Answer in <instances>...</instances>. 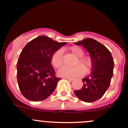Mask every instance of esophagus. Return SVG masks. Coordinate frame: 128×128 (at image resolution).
<instances>
[{"label": "esophagus", "mask_w": 128, "mask_h": 128, "mask_svg": "<svg viewBox=\"0 0 128 128\" xmlns=\"http://www.w3.org/2000/svg\"><path fill=\"white\" fill-rule=\"evenodd\" d=\"M65 78V79H66V80H68V81H72L73 80H74V79H72V78Z\"/></svg>", "instance_id": "1"}]
</instances>
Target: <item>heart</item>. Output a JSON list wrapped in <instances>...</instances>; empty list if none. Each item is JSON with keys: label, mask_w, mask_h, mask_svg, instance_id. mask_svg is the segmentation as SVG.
Returning a JSON list of instances; mask_svg holds the SVG:
<instances>
[{"label": "heart", "mask_w": 128, "mask_h": 128, "mask_svg": "<svg viewBox=\"0 0 128 128\" xmlns=\"http://www.w3.org/2000/svg\"><path fill=\"white\" fill-rule=\"evenodd\" d=\"M70 50L74 56L78 58V60L75 62L74 65H82L85 67L86 71L88 70L92 66V62L89 58L83 56L84 53V50L77 46L72 47L70 48ZM51 63L56 68H59L62 66L63 63L62 50L59 49L52 54L51 58ZM82 66L81 65H77L74 67H68L66 66H63L58 70V74L65 78H76V77L81 76L84 73V70Z\"/></svg>", "instance_id": "heart-1"}]
</instances>
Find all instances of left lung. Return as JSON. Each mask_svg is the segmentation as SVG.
Wrapping results in <instances>:
<instances>
[{
    "instance_id": "1",
    "label": "left lung",
    "mask_w": 128,
    "mask_h": 128,
    "mask_svg": "<svg viewBox=\"0 0 128 128\" xmlns=\"http://www.w3.org/2000/svg\"><path fill=\"white\" fill-rule=\"evenodd\" d=\"M74 44L81 45L86 49L92 62L91 74L82 79L83 86L74 93L84 102H94L102 98L110 84L114 66L112 56L104 46L92 38H86Z\"/></svg>"
}]
</instances>
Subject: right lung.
<instances>
[{
    "label": "right lung",
    "instance_id": "add662e5",
    "mask_svg": "<svg viewBox=\"0 0 128 128\" xmlns=\"http://www.w3.org/2000/svg\"><path fill=\"white\" fill-rule=\"evenodd\" d=\"M66 44L40 36L29 42L22 49L16 64V76L19 88L26 99L41 101L52 94L62 78L55 76L50 64L51 58Z\"/></svg>",
    "mask_w": 128,
    "mask_h": 128
}]
</instances>
